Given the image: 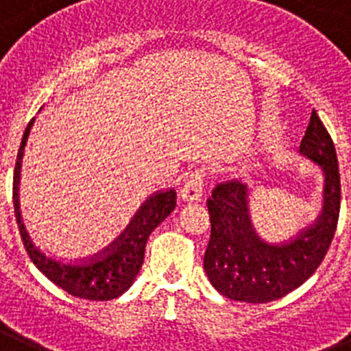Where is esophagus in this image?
<instances>
[{
    "label": "esophagus",
    "mask_w": 351,
    "mask_h": 351,
    "mask_svg": "<svg viewBox=\"0 0 351 351\" xmlns=\"http://www.w3.org/2000/svg\"><path fill=\"white\" fill-rule=\"evenodd\" d=\"M203 193V175L202 171H191L189 175L185 176L184 187L180 191V196L184 202H196L202 198Z\"/></svg>",
    "instance_id": "34e87169"
}]
</instances>
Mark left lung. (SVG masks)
Listing matches in <instances>:
<instances>
[{
	"label": "left lung",
	"mask_w": 351,
	"mask_h": 351,
	"mask_svg": "<svg viewBox=\"0 0 351 351\" xmlns=\"http://www.w3.org/2000/svg\"><path fill=\"white\" fill-rule=\"evenodd\" d=\"M300 153L325 175L323 210L291 243L258 237L250 219L248 187L239 180L217 184L207 199L210 239L203 267L210 284L235 302L267 303L289 294L317 269L334 239L341 208V176L334 141L312 110Z\"/></svg>",
	"instance_id": "obj_1"
}]
</instances>
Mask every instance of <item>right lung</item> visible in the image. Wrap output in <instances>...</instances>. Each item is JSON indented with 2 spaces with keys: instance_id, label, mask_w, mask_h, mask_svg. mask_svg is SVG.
<instances>
[{
  "instance_id": "right-lung-1",
  "label": "right lung",
  "mask_w": 351,
  "mask_h": 351,
  "mask_svg": "<svg viewBox=\"0 0 351 351\" xmlns=\"http://www.w3.org/2000/svg\"><path fill=\"white\" fill-rule=\"evenodd\" d=\"M34 121L32 119L26 126L17 152L16 171H14V210L26 252L43 275L48 276L53 284L76 298L93 300V302L117 298L130 289L135 276L139 275L149 234L173 212L176 205V191H158L149 196L137 214L132 217L130 225L126 226L123 234L114 243L108 244L107 248L94 253L93 257L82 261H62V258L49 257L30 239L21 219L19 208L21 162Z\"/></svg>"
}]
</instances>
